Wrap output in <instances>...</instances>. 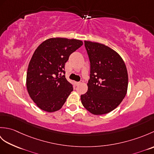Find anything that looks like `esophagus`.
<instances>
[{
    "mask_svg": "<svg viewBox=\"0 0 154 154\" xmlns=\"http://www.w3.org/2000/svg\"><path fill=\"white\" fill-rule=\"evenodd\" d=\"M82 82H83V81H80V82H76V85H79L82 83Z\"/></svg>",
    "mask_w": 154,
    "mask_h": 154,
    "instance_id": "1",
    "label": "esophagus"
}]
</instances>
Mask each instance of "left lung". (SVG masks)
Returning a JSON list of instances; mask_svg holds the SVG:
<instances>
[{
    "mask_svg": "<svg viewBox=\"0 0 154 154\" xmlns=\"http://www.w3.org/2000/svg\"><path fill=\"white\" fill-rule=\"evenodd\" d=\"M91 71L87 92L81 95L83 106L94 115L107 114L125 97L128 84L126 65L120 55L106 45L85 41Z\"/></svg>",
    "mask_w": 154,
    "mask_h": 154,
    "instance_id": "8db88e82",
    "label": "left lung"
}]
</instances>
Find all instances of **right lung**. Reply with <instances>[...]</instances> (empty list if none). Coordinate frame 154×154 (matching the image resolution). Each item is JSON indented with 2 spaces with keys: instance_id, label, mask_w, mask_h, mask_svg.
Returning a JSON list of instances; mask_svg holds the SVG:
<instances>
[{
  "instance_id": "obj_1",
  "label": "right lung",
  "mask_w": 154,
  "mask_h": 154,
  "mask_svg": "<svg viewBox=\"0 0 154 154\" xmlns=\"http://www.w3.org/2000/svg\"><path fill=\"white\" fill-rule=\"evenodd\" d=\"M82 45V41L75 39L53 38L35 50L28 65L26 87L40 109L52 112L63 106L73 88L60 73L65 74L69 57Z\"/></svg>"
}]
</instances>
